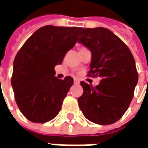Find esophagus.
Masks as SVG:
<instances>
[{
  "label": "esophagus",
  "instance_id": "obj_1",
  "mask_svg": "<svg viewBox=\"0 0 148 148\" xmlns=\"http://www.w3.org/2000/svg\"><path fill=\"white\" fill-rule=\"evenodd\" d=\"M79 83H80V81H79L78 79L74 78V83H75V84H79Z\"/></svg>",
  "mask_w": 148,
  "mask_h": 148
}]
</instances>
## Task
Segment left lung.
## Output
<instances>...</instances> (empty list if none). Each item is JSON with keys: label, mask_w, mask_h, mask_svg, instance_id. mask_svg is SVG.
Returning <instances> with one entry per match:
<instances>
[{"label": "left lung", "mask_w": 148, "mask_h": 148, "mask_svg": "<svg viewBox=\"0 0 148 148\" xmlns=\"http://www.w3.org/2000/svg\"><path fill=\"white\" fill-rule=\"evenodd\" d=\"M79 36L78 42L92 53L88 76L101 77L95 88L81 82L79 107L89 121L112 124L123 117L133 99L138 82L135 59L127 45L108 29L82 28Z\"/></svg>", "instance_id": "1"}]
</instances>
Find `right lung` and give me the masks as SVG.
Segmentation results:
<instances>
[{
	"label": "right lung",
	"instance_id": "add662e5",
	"mask_svg": "<svg viewBox=\"0 0 148 148\" xmlns=\"http://www.w3.org/2000/svg\"><path fill=\"white\" fill-rule=\"evenodd\" d=\"M81 29L41 27L18 52L11 83L16 103L28 120L46 123L60 112L73 78L58 79L54 67L62 64L65 53L76 44Z\"/></svg>",
	"mask_w": 148,
	"mask_h": 148
}]
</instances>
